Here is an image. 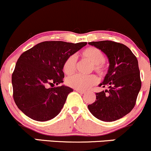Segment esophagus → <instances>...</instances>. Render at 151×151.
I'll list each match as a JSON object with an SVG mask.
<instances>
[{"label": "esophagus", "instance_id": "esophagus-1", "mask_svg": "<svg viewBox=\"0 0 151 151\" xmlns=\"http://www.w3.org/2000/svg\"><path fill=\"white\" fill-rule=\"evenodd\" d=\"M76 90L78 92V93H79L81 94H85V93H86V91H83V90H77V89H76Z\"/></svg>", "mask_w": 151, "mask_h": 151}]
</instances>
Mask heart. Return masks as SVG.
I'll use <instances>...</instances> for the list:
<instances>
[{"label": "heart", "instance_id": "heart-1", "mask_svg": "<svg viewBox=\"0 0 151 151\" xmlns=\"http://www.w3.org/2000/svg\"><path fill=\"white\" fill-rule=\"evenodd\" d=\"M82 56L89 61L93 64V69L100 75H103L105 71L104 63L105 62V55L100 49L96 47H90L83 51ZM76 56L70 55L65 60L63 65V72L67 75H70L75 71L76 68ZM98 82V78L95 75L83 76L75 74L68 76L65 80V83L68 86L74 89L80 90H86L96 85Z\"/></svg>", "mask_w": 151, "mask_h": 151}]
</instances>
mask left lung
<instances>
[{"mask_svg":"<svg viewBox=\"0 0 151 151\" xmlns=\"http://www.w3.org/2000/svg\"><path fill=\"white\" fill-rule=\"evenodd\" d=\"M107 55V73L99 86L108 90L96 93V100L88 105L95 117L114 122L129 114L136 104L141 88L138 60L124 44L112 41L88 42Z\"/></svg>","mask_w":151,"mask_h":151,"instance_id":"1","label":"left lung"}]
</instances>
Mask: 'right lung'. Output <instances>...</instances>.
I'll return each mask as SVG.
<instances>
[{
    "label": "right lung",
    "instance_id": "1",
    "mask_svg": "<svg viewBox=\"0 0 151 151\" xmlns=\"http://www.w3.org/2000/svg\"><path fill=\"white\" fill-rule=\"evenodd\" d=\"M86 42L73 44L49 41L37 44L20 55L12 75L13 99L28 117L45 122L57 116L68 95L73 91L63 83L65 60L85 47ZM51 85V88L47 86Z\"/></svg>",
    "mask_w": 151,
    "mask_h": 151
}]
</instances>
